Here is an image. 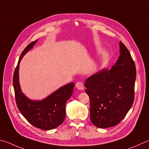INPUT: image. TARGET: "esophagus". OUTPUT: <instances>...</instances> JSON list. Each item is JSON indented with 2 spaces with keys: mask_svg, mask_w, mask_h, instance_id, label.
<instances>
[{
  "mask_svg": "<svg viewBox=\"0 0 149 149\" xmlns=\"http://www.w3.org/2000/svg\"><path fill=\"white\" fill-rule=\"evenodd\" d=\"M75 86H76V88L79 90H83L84 89V86L83 83L82 82H78L75 84Z\"/></svg>",
  "mask_w": 149,
  "mask_h": 149,
  "instance_id": "obj_1",
  "label": "esophagus"
}]
</instances>
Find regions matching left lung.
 Listing matches in <instances>:
<instances>
[{
    "instance_id": "8db88e82",
    "label": "left lung",
    "mask_w": 149,
    "mask_h": 149,
    "mask_svg": "<svg viewBox=\"0 0 149 149\" xmlns=\"http://www.w3.org/2000/svg\"><path fill=\"white\" fill-rule=\"evenodd\" d=\"M119 54L111 68L101 69L84 83L90 101V120L101 129L117 125L129 111L134 99L135 64L121 41Z\"/></svg>"
}]
</instances>
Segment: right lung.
<instances>
[{"instance_id":"add662e5","label":"right lung","mask_w":149,"mask_h":149,"mask_svg":"<svg viewBox=\"0 0 149 149\" xmlns=\"http://www.w3.org/2000/svg\"><path fill=\"white\" fill-rule=\"evenodd\" d=\"M37 40L30 43L22 52L14 72L13 84L17 105L22 115L34 127L48 130L59 127L65 120L66 103L72 96L74 83L61 86L41 100H31L22 92L19 83L20 63Z\"/></svg>"}]
</instances>
